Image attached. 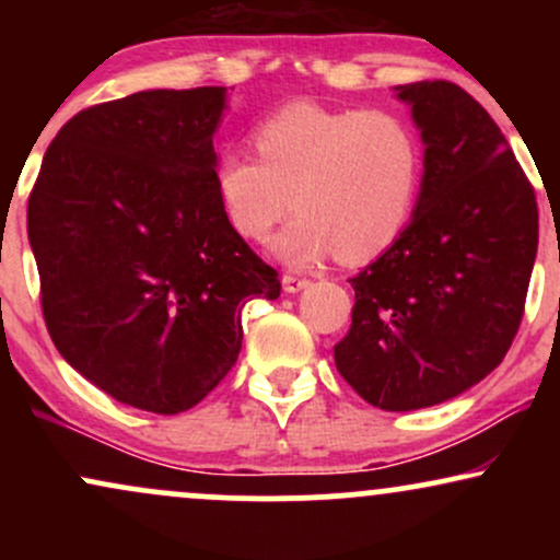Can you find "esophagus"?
Instances as JSON below:
<instances>
[{
  "label": "esophagus",
  "instance_id": "1",
  "mask_svg": "<svg viewBox=\"0 0 560 560\" xmlns=\"http://www.w3.org/2000/svg\"><path fill=\"white\" fill-rule=\"evenodd\" d=\"M281 284H284V292L294 294V292H300V289H305L307 284H311V281H307V279H302V276L284 273V279H281Z\"/></svg>",
  "mask_w": 560,
  "mask_h": 560
}]
</instances>
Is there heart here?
Instances as JSON below:
<instances>
[{
    "mask_svg": "<svg viewBox=\"0 0 560 560\" xmlns=\"http://www.w3.org/2000/svg\"><path fill=\"white\" fill-rule=\"evenodd\" d=\"M258 158L226 150L213 182L236 234L266 242L292 205L298 215L276 236L289 266L337 253L363 262L395 244L421 189V141L392 110L292 102L253 128Z\"/></svg>",
    "mask_w": 560,
    "mask_h": 560,
    "instance_id": "heart-1",
    "label": "heart"
}]
</instances>
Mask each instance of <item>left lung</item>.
I'll list each match as a JSON object with an SVG mask.
<instances>
[{"label": "left lung", "instance_id": "8db88e82", "mask_svg": "<svg viewBox=\"0 0 560 560\" xmlns=\"http://www.w3.org/2000/svg\"><path fill=\"white\" fill-rule=\"evenodd\" d=\"M423 152L421 195L395 244L352 276L334 345L365 402L416 410L474 387L505 358L537 255V197L490 113L450 81L395 86Z\"/></svg>", "mask_w": 560, "mask_h": 560}]
</instances>
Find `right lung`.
<instances>
[{"label":"right lung","instance_id":"obj_1","mask_svg":"<svg viewBox=\"0 0 560 560\" xmlns=\"http://www.w3.org/2000/svg\"><path fill=\"white\" fill-rule=\"evenodd\" d=\"M226 89H155L86 107L28 197L42 313L60 355L131 408H195L234 369L242 307L281 281L215 195Z\"/></svg>","mask_w":560,"mask_h":560}]
</instances>
